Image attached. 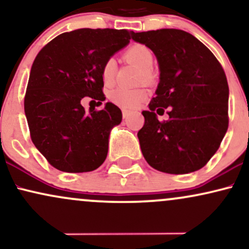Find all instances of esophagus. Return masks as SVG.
Returning a JSON list of instances; mask_svg holds the SVG:
<instances>
[{"label": "esophagus", "instance_id": "1", "mask_svg": "<svg viewBox=\"0 0 249 249\" xmlns=\"http://www.w3.org/2000/svg\"><path fill=\"white\" fill-rule=\"evenodd\" d=\"M128 115H130V111L125 110L124 108V110H123V118H127Z\"/></svg>", "mask_w": 249, "mask_h": 249}]
</instances>
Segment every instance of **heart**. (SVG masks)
<instances>
[{"label":"heart","mask_w":249,"mask_h":249,"mask_svg":"<svg viewBox=\"0 0 249 249\" xmlns=\"http://www.w3.org/2000/svg\"><path fill=\"white\" fill-rule=\"evenodd\" d=\"M125 59L127 62L137 65L139 69L142 70L144 78H151V68L153 64V55L147 47L142 44H134L125 53ZM116 73V61L113 58L107 59L104 63L102 69V77L105 84L112 83ZM147 97V92L144 89H125L117 88L111 91L110 99L115 104L123 107H136Z\"/></svg>","instance_id":"heart-1"}]
</instances>
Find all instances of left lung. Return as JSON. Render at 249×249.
I'll use <instances>...</instances> for the list:
<instances>
[{"label": "left lung", "mask_w": 249, "mask_h": 249, "mask_svg": "<svg viewBox=\"0 0 249 249\" xmlns=\"http://www.w3.org/2000/svg\"><path fill=\"white\" fill-rule=\"evenodd\" d=\"M159 65L156 97L142 111L138 132L142 156L160 172H196L218 151L228 128L227 78L218 59L190 33L159 29L132 33ZM169 110L160 122L157 114Z\"/></svg>", "instance_id": "1"}]
</instances>
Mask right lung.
<instances>
[{
  "label": "right lung",
  "mask_w": 249,
  "mask_h": 249,
  "mask_svg": "<svg viewBox=\"0 0 249 249\" xmlns=\"http://www.w3.org/2000/svg\"><path fill=\"white\" fill-rule=\"evenodd\" d=\"M132 31L78 29L63 33L36 56L24 112L31 141L57 170L90 172L104 162L122 111L107 102L101 111L82 107L84 97L104 102V63L130 43ZM102 104V103H101Z\"/></svg>",
  "instance_id": "right-lung-1"
}]
</instances>
